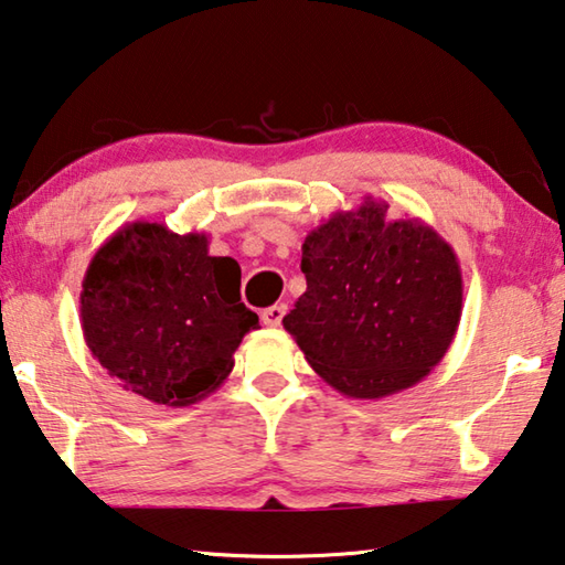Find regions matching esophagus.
Returning a JSON list of instances; mask_svg holds the SVG:
<instances>
[{
  "instance_id": "34e87169",
  "label": "esophagus",
  "mask_w": 565,
  "mask_h": 565,
  "mask_svg": "<svg viewBox=\"0 0 565 565\" xmlns=\"http://www.w3.org/2000/svg\"><path fill=\"white\" fill-rule=\"evenodd\" d=\"M284 313H286V303H274V306H269V309H264L262 319H264L266 327L276 329V327H281V321H284Z\"/></svg>"
}]
</instances>
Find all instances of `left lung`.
<instances>
[{
	"label": "left lung",
	"instance_id": "8db88e82",
	"mask_svg": "<svg viewBox=\"0 0 565 565\" xmlns=\"http://www.w3.org/2000/svg\"><path fill=\"white\" fill-rule=\"evenodd\" d=\"M366 196L301 246L306 291L284 317L311 369L349 398L398 394L446 356L463 309L451 244Z\"/></svg>",
	"mask_w": 565,
	"mask_h": 565
}]
</instances>
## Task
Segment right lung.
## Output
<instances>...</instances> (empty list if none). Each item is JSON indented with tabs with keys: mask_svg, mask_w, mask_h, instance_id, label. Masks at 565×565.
Listing matches in <instances>:
<instances>
[{
	"mask_svg": "<svg viewBox=\"0 0 565 565\" xmlns=\"http://www.w3.org/2000/svg\"><path fill=\"white\" fill-rule=\"evenodd\" d=\"M238 286V264L209 256L206 234L127 224L84 274V341L121 388L164 406L196 404L224 384L238 343L259 327Z\"/></svg>",
	"mask_w": 565,
	"mask_h": 565,
	"instance_id": "obj_1",
	"label": "right lung"
}]
</instances>
